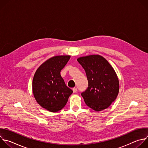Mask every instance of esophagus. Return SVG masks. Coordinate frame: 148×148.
<instances>
[{"label": "esophagus", "instance_id": "obj_1", "mask_svg": "<svg viewBox=\"0 0 148 148\" xmlns=\"http://www.w3.org/2000/svg\"><path fill=\"white\" fill-rule=\"evenodd\" d=\"M73 92H74V93H75V92H77V88L74 87V88H73Z\"/></svg>", "mask_w": 148, "mask_h": 148}]
</instances>
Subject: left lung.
Wrapping results in <instances>:
<instances>
[{
  "instance_id": "8db88e82",
  "label": "left lung",
  "mask_w": 148,
  "mask_h": 148,
  "mask_svg": "<svg viewBox=\"0 0 148 148\" xmlns=\"http://www.w3.org/2000/svg\"><path fill=\"white\" fill-rule=\"evenodd\" d=\"M78 62L86 71L88 86L81 93L86 105L95 111L109 107L119 90L116 74L108 61L99 55L81 57Z\"/></svg>"
}]
</instances>
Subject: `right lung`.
Segmentation results:
<instances>
[{"instance_id": "right-lung-1", "label": "right lung", "mask_w": 148, "mask_h": 148, "mask_svg": "<svg viewBox=\"0 0 148 148\" xmlns=\"http://www.w3.org/2000/svg\"><path fill=\"white\" fill-rule=\"evenodd\" d=\"M70 58V56L53 57L43 62L34 75V97L41 107L50 112H56L64 108L73 93L60 74Z\"/></svg>"}]
</instances>
